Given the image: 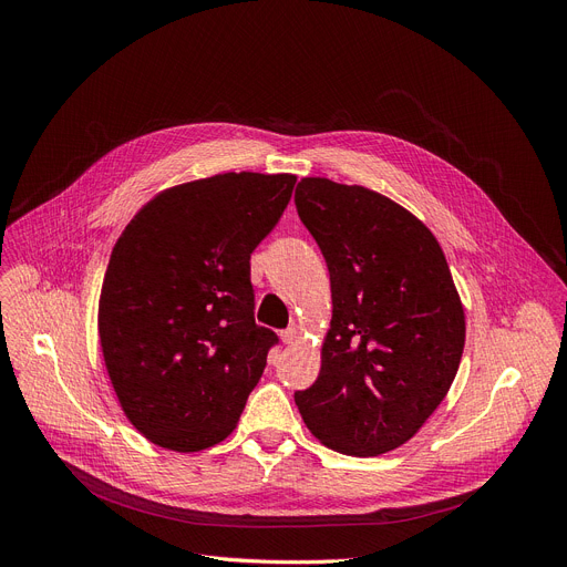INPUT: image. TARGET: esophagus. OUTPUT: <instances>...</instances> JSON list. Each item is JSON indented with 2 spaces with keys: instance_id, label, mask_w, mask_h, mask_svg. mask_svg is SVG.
<instances>
[{
  "instance_id": "1",
  "label": "esophagus",
  "mask_w": 567,
  "mask_h": 567,
  "mask_svg": "<svg viewBox=\"0 0 567 567\" xmlns=\"http://www.w3.org/2000/svg\"><path fill=\"white\" fill-rule=\"evenodd\" d=\"M299 336H301V329H299V326H289V329H285V331H282V336H280V338H282V342H285V344H293L296 340H299Z\"/></svg>"
}]
</instances>
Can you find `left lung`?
I'll return each mask as SVG.
<instances>
[{"label":"left lung","mask_w":567,"mask_h":567,"mask_svg":"<svg viewBox=\"0 0 567 567\" xmlns=\"http://www.w3.org/2000/svg\"><path fill=\"white\" fill-rule=\"evenodd\" d=\"M293 202L333 296L319 377L296 406L331 451H395L449 395L462 361L464 308L449 261L419 218L363 186L306 176Z\"/></svg>","instance_id":"8db88e82"}]
</instances>
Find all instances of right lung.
<instances>
[{
	"label": "right lung",
	"instance_id": "obj_1",
	"mask_svg": "<svg viewBox=\"0 0 567 567\" xmlns=\"http://www.w3.org/2000/svg\"><path fill=\"white\" fill-rule=\"evenodd\" d=\"M293 174L227 172L158 193L112 248L99 338L126 419L197 453L227 439L278 342L255 323L250 255L289 204Z\"/></svg>",
	"mask_w": 567,
	"mask_h": 567
}]
</instances>
